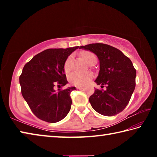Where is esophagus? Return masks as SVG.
<instances>
[{
    "label": "esophagus",
    "instance_id": "obj_1",
    "mask_svg": "<svg viewBox=\"0 0 157 157\" xmlns=\"http://www.w3.org/2000/svg\"><path fill=\"white\" fill-rule=\"evenodd\" d=\"M76 89H83L84 87L81 86H76Z\"/></svg>",
    "mask_w": 157,
    "mask_h": 157
}]
</instances>
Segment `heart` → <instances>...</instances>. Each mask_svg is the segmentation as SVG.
<instances>
[{"mask_svg":"<svg viewBox=\"0 0 157 157\" xmlns=\"http://www.w3.org/2000/svg\"><path fill=\"white\" fill-rule=\"evenodd\" d=\"M81 55L89 64L94 61L96 62L97 57L94 53L91 52L84 51L81 52ZM71 67H72V57H68L64 63V70L66 72H69L71 71ZM93 74L91 72L74 71L69 75L68 80L75 86H84L91 80Z\"/></svg>","mask_w":157,"mask_h":157,"instance_id":"obj_1","label":"heart"}]
</instances>
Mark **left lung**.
Here are the masks:
<instances>
[{
    "instance_id": "left-lung-1",
    "label": "left lung",
    "mask_w": 157,
    "mask_h": 157,
    "mask_svg": "<svg viewBox=\"0 0 157 157\" xmlns=\"http://www.w3.org/2000/svg\"><path fill=\"white\" fill-rule=\"evenodd\" d=\"M79 48L89 50L100 61V71L95 82L101 88L96 89L89 98L93 109L106 116L121 112L128 104L136 86V71L132 61L120 50L104 44H91Z\"/></svg>"
}]
</instances>
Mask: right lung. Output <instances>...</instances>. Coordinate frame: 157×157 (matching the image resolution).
Here are the masks:
<instances>
[{"label": "right lung", "instance_id": "1", "mask_svg": "<svg viewBox=\"0 0 157 157\" xmlns=\"http://www.w3.org/2000/svg\"><path fill=\"white\" fill-rule=\"evenodd\" d=\"M79 46L50 48L35 55L25 63L19 77L21 94L37 118L48 123H57L67 116L72 100L71 93L75 87L55 91V86L68 83L64 63Z\"/></svg>", "mask_w": 157, "mask_h": 157}]
</instances>
